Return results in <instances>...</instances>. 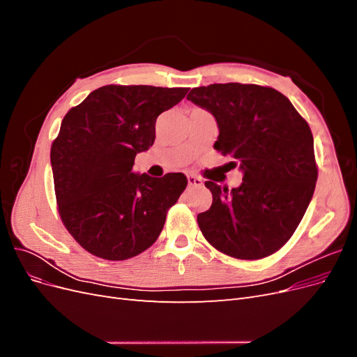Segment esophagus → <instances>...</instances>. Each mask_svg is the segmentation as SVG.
<instances>
[{
	"label": "esophagus",
	"mask_w": 357,
	"mask_h": 357,
	"mask_svg": "<svg viewBox=\"0 0 357 357\" xmlns=\"http://www.w3.org/2000/svg\"><path fill=\"white\" fill-rule=\"evenodd\" d=\"M188 183H189V186H195V188H201L204 185L202 178L195 176V174H189L188 176Z\"/></svg>",
	"instance_id": "esophagus-1"
}]
</instances>
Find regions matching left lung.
Wrapping results in <instances>:
<instances>
[{
    "mask_svg": "<svg viewBox=\"0 0 357 357\" xmlns=\"http://www.w3.org/2000/svg\"><path fill=\"white\" fill-rule=\"evenodd\" d=\"M188 100L214 116V149L243 172V183L232 190L205 181L213 204L198 214L202 235L236 259L273 255L294 235L314 193L317 167L308 123L283 93L257 84L201 86Z\"/></svg>",
    "mask_w": 357,
    "mask_h": 357,
    "instance_id": "left-lung-1",
    "label": "left lung"
}]
</instances>
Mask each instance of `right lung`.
Wrapping results in <instances>:
<instances>
[{
    "label": "right lung",
    "mask_w": 357,
    "mask_h": 357,
    "mask_svg": "<svg viewBox=\"0 0 357 357\" xmlns=\"http://www.w3.org/2000/svg\"><path fill=\"white\" fill-rule=\"evenodd\" d=\"M188 91L109 84L63 117L50 164L61 219L84 250L125 261L158 240L188 178L181 172L155 178L132 167L137 153L153 146L158 116Z\"/></svg>",
    "instance_id": "1"
}]
</instances>
